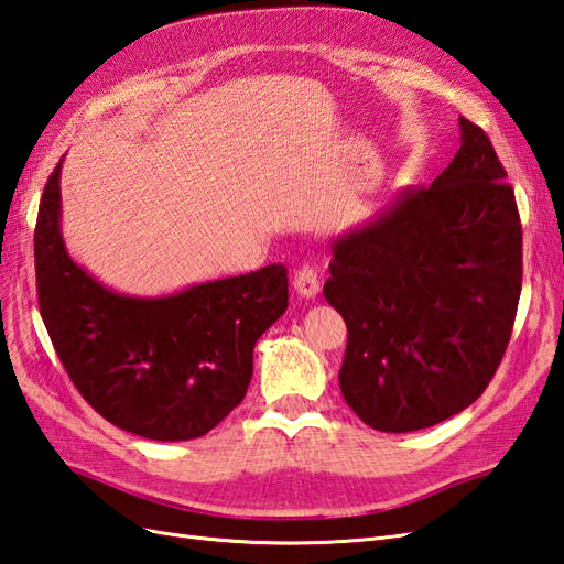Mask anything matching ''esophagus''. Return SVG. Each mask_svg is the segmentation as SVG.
Segmentation results:
<instances>
[{"label": "esophagus", "mask_w": 564, "mask_h": 564, "mask_svg": "<svg viewBox=\"0 0 564 564\" xmlns=\"http://www.w3.org/2000/svg\"><path fill=\"white\" fill-rule=\"evenodd\" d=\"M293 288H295L300 297H317L319 295V276H317V271H314L312 267H303L300 271H295Z\"/></svg>", "instance_id": "1"}]
</instances>
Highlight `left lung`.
<instances>
[{
	"label": "left lung",
	"mask_w": 564,
	"mask_h": 564,
	"mask_svg": "<svg viewBox=\"0 0 564 564\" xmlns=\"http://www.w3.org/2000/svg\"><path fill=\"white\" fill-rule=\"evenodd\" d=\"M430 187H405L332 240L326 303L348 326L341 394L365 425L413 432L488 387L514 326L521 223L480 127Z\"/></svg>",
	"instance_id": "obj_1"
}]
</instances>
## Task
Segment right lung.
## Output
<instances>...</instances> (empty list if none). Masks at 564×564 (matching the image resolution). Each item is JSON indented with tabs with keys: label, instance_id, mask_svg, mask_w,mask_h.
Here are the masks:
<instances>
[{
	"label": "right lung",
	"instance_id": "obj_1",
	"mask_svg": "<svg viewBox=\"0 0 564 564\" xmlns=\"http://www.w3.org/2000/svg\"><path fill=\"white\" fill-rule=\"evenodd\" d=\"M62 161L37 208L35 279L64 370L105 421L132 435H206L245 399L254 344L288 307L285 269L271 264L170 295L112 291L76 264L62 238Z\"/></svg>",
	"mask_w": 564,
	"mask_h": 564
}]
</instances>
